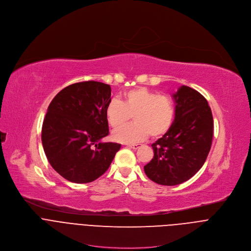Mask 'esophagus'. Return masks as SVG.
Wrapping results in <instances>:
<instances>
[{"label":"esophagus","instance_id":"obj_1","mask_svg":"<svg viewBox=\"0 0 251 251\" xmlns=\"http://www.w3.org/2000/svg\"><path fill=\"white\" fill-rule=\"evenodd\" d=\"M127 146L132 148V149H134V150H137V149H139L141 147V144H129Z\"/></svg>","mask_w":251,"mask_h":251}]
</instances>
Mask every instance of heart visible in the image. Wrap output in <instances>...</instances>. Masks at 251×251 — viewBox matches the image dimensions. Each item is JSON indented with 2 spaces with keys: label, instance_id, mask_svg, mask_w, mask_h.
Here are the masks:
<instances>
[{
  "label": "heart",
  "instance_id": "b5f03b06",
  "mask_svg": "<svg viewBox=\"0 0 251 251\" xmlns=\"http://www.w3.org/2000/svg\"><path fill=\"white\" fill-rule=\"evenodd\" d=\"M133 116L134 122L112 134L113 140L132 144L146 139L165 135L174 122L175 106L167 95L146 88L138 87L124 93L122 100L112 99L105 109L107 122L113 129L126 124Z\"/></svg>",
  "mask_w": 251,
  "mask_h": 251
}]
</instances>
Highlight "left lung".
Masks as SVG:
<instances>
[{
    "label": "left lung",
    "mask_w": 251,
    "mask_h": 251,
    "mask_svg": "<svg viewBox=\"0 0 251 251\" xmlns=\"http://www.w3.org/2000/svg\"><path fill=\"white\" fill-rule=\"evenodd\" d=\"M175 119L154 144L153 159L144 166L147 176L163 186L180 185L195 176L210 150L213 119L206 99L183 85L173 95Z\"/></svg>",
    "instance_id": "left-lung-1"
}]
</instances>
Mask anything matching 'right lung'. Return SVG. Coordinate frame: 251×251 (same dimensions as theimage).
<instances>
[{
    "label": "right lung",
    "instance_id": "obj_1",
    "mask_svg": "<svg viewBox=\"0 0 251 251\" xmlns=\"http://www.w3.org/2000/svg\"><path fill=\"white\" fill-rule=\"evenodd\" d=\"M111 87L97 81L71 84L50 102L42 142L51 167L65 180L86 184L108 170L121 145L101 142L109 134L105 117Z\"/></svg>",
    "mask_w": 251,
    "mask_h": 251
}]
</instances>
